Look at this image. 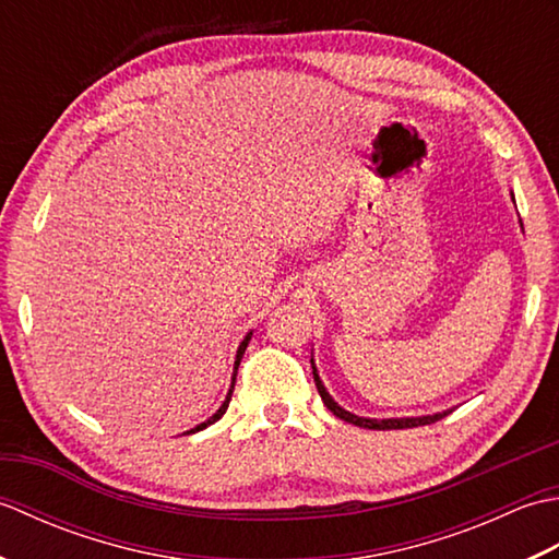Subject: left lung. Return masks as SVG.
I'll list each match as a JSON object with an SVG mask.
<instances>
[{
	"instance_id": "obj_1",
	"label": "left lung",
	"mask_w": 559,
	"mask_h": 559,
	"mask_svg": "<svg viewBox=\"0 0 559 559\" xmlns=\"http://www.w3.org/2000/svg\"><path fill=\"white\" fill-rule=\"evenodd\" d=\"M514 199V194H512ZM312 374H314V384H317V391L319 396H322L324 406L336 415V418L346 420V423H353L358 427H367V430H406V427H418V425H430V423H437L442 420L444 415H449L451 411H442V413H435V415H420V418H384V420H377V418H360V415H353L350 411L341 408L338 403L329 396L326 386L322 384V379H319L317 374V367H314V360H312Z\"/></svg>"
}]
</instances>
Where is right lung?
<instances>
[{
  "instance_id": "1",
  "label": "right lung",
  "mask_w": 559,
  "mask_h": 559,
  "mask_svg": "<svg viewBox=\"0 0 559 559\" xmlns=\"http://www.w3.org/2000/svg\"><path fill=\"white\" fill-rule=\"evenodd\" d=\"M249 338H252V331H249V334L242 338V343H240V348H237V355H235V367H233V382H230V389H228V396H225V401L221 403V408L211 415L209 420H204L201 425H197L194 430H189L187 435H192V432H199V430H204V427H209V425H213L216 420H221L223 418V413L228 411V403H230V396H233V389H235V377H237V367H240V360H242V355H245V348H247V343H249Z\"/></svg>"
}]
</instances>
